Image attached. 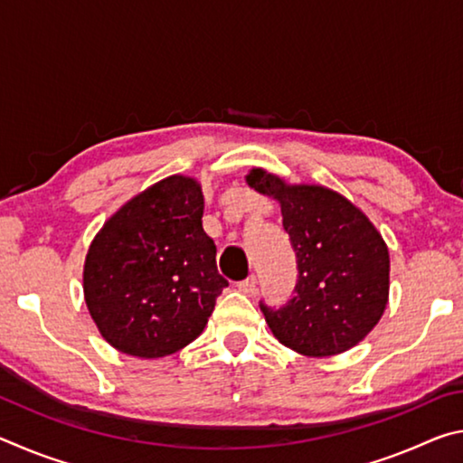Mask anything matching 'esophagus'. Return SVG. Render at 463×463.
Returning a JSON list of instances; mask_svg holds the SVG:
<instances>
[{"mask_svg":"<svg viewBox=\"0 0 463 463\" xmlns=\"http://www.w3.org/2000/svg\"><path fill=\"white\" fill-rule=\"evenodd\" d=\"M237 288H239V292H242V294H253L255 289H257V278L255 276H249L247 279L239 281Z\"/></svg>","mask_w":463,"mask_h":463,"instance_id":"esophagus-1","label":"esophagus"}]
</instances>
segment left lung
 Wrapping results in <instances>:
<instances>
[{
	"instance_id": "left-lung-1",
	"label": "left lung",
	"mask_w": 463,
	"mask_h": 463,
	"mask_svg": "<svg viewBox=\"0 0 463 463\" xmlns=\"http://www.w3.org/2000/svg\"><path fill=\"white\" fill-rule=\"evenodd\" d=\"M247 184L276 200L298 260L296 296L261 304L276 339L308 357L339 355L380 323L390 294L386 241L354 202L317 184H288L253 167Z\"/></svg>"
}]
</instances>
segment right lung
I'll return each instance as SVG.
<instances>
[{
    "instance_id": "1",
    "label": "right lung",
    "mask_w": 463,
    "mask_h": 463,
    "mask_svg": "<svg viewBox=\"0 0 463 463\" xmlns=\"http://www.w3.org/2000/svg\"><path fill=\"white\" fill-rule=\"evenodd\" d=\"M198 179L169 175L116 210L83 263V298L99 335L140 359L167 357L202 335L229 286L203 232Z\"/></svg>"
}]
</instances>
